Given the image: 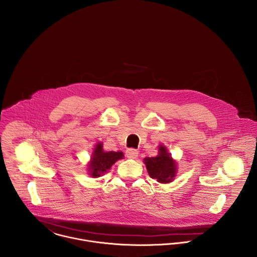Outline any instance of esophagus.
<instances>
[{
	"label": "esophagus",
	"instance_id": "esophagus-1",
	"mask_svg": "<svg viewBox=\"0 0 257 257\" xmlns=\"http://www.w3.org/2000/svg\"><path fill=\"white\" fill-rule=\"evenodd\" d=\"M125 154H126V157L135 159V158H137V157H138V155H139V152H138V150H137V149H134V148H130V149H127V150H126Z\"/></svg>",
	"mask_w": 257,
	"mask_h": 257
}]
</instances>
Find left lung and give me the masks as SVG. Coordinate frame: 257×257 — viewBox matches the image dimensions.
Returning a JSON list of instances; mask_svg holds the SVG:
<instances>
[{
	"instance_id": "8db88e82",
	"label": "left lung",
	"mask_w": 257,
	"mask_h": 257,
	"mask_svg": "<svg viewBox=\"0 0 257 257\" xmlns=\"http://www.w3.org/2000/svg\"><path fill=\"white\" fill-rule=\"evenodd\" d=\"M145 163L149 176L159 183L171 182L176 174V164L166 147L162 146L159 147V154L155 157L145 158Z\"/></svg>"
}]
</instances>
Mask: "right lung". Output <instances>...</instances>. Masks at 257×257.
I'll list each match as a JSON object with an SVG mask.
<instances>
[{"label": "right lung", "instance_id": "add662e5", "mask_svg": "<svg viewBox=\"0 0 257 257\" xmlns=\"http://www.w3.org/2000/svg\"><path fill=\"white\" fill-rule=\"evenodd\" d=\"M123 157L122 152L117 151H103L102 144H98L95 148L91 163L89 165V170L93 177H99L101 174L106 173L108 169H110L111 165L118 159Z\"/></svg>", "mask_w": 257, "mask_h": 257}]
</instances>
